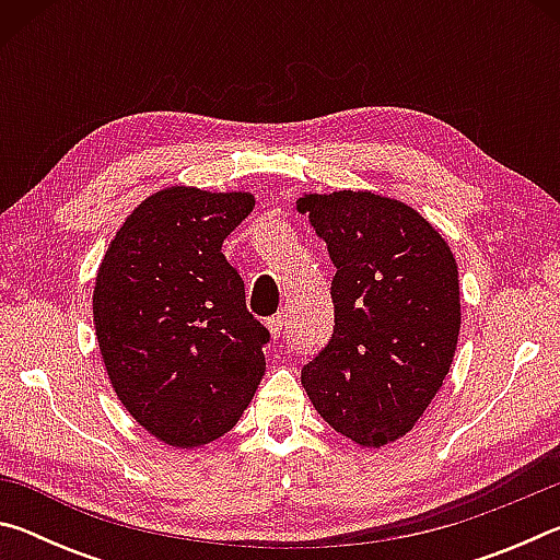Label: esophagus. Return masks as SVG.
Returning <instances> with one entry per match:
<instances>
[{"mask_svg":"<svg viewBox=\"0 0 560 560\" xmlns=\"http://www.w3.org/2000/svg\"><path fill=\"white\" fill-rule=\"evenodd\" d=\"M283 324H287V318H283V314L271 316V318L267 320V328H269V334H271L273 338H279V336L283 334Z\"/></svg>","mask_w":560,"mask_h":560,"instance_id":"obj_1","label":"esophagus"}]
</instances>
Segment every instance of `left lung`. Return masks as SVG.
Listing matches in <instances>:
<instances>
[{"label": "left lung", "mask_w": 560, "mask_h": 560, "mask_svg": "<svg viewBox=\"0 0 560 560\" xmlns=\"http://www.w3.org/2000/svg\"><path fill=\"white\" fill-rule=\"evenodd\" d=\"M296 210L336 267L334 338L303 365L301 385L336 432L385 447L415 428L452 368L457 259L430 220L371 189L303 192Z\"/></svg>", "instance_id": "8db88e82"}]
</instances>
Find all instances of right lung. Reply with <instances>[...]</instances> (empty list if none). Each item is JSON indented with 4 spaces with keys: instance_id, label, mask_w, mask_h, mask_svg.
I'll return each mask as SVG.
<instances>
[{
    "instance_id": "1",
    "label": "right lung",
    "mask_w": 560,
    "mask_h": 560,
    "mask_svg": "<svg viewBox=\"0 0 560 560\" xmlns=\"http://www.w3.org/2000/svg\"><path fill=\"white\" fill-rule=\"evenodd\" d=\"M246 189L189 185L145 197L113 236L93 287L98 350L118 400L177 450L230 432L267 371L269 340L222 242L254 210Z\"/></svg>"
}]
</instances>
